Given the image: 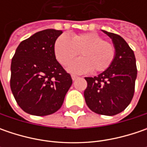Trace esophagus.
Here are the masks:
<instances>
[{
    "label": "esophagus",
    "mask_w": 147,
    "mask_h": 147,
    "mask_svg": "<svg viewBox=\"0 0 147 147\" xmlns=\"http://www.w3.org/2000/svg\"><path fill=\"white\" fill-rule=\"evenodd\" d=\"M72 79H73V80H74H74H76L77 78H78V76H76V75H72Z\"/></svg>",
    "instance_id": "obj_1"
}]
</instances>
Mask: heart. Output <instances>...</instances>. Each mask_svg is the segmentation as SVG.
<instances>
[{"instance_id":"b5f03b06","label":"heart","mask_w":147,"mask_h":147,"mask_svg":"<svg viewBox=\"0 0 147 147\" xmlns=\"http://www.w3.org/2000/svg\"><path fill=\"white\" fill-rule=\"evenodd\" d=\"M81 58L73 61L68 70L74 74H85L92 70L100 73L106 70L115 60V47L104 41L102 36L96 32L75 34L69 37L62 34L54 44V52L60 65H67L79 54Z\"/></svg>"}]
</instances>
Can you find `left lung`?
I'll list each match as a JSON object with an SVG mask.
<instances>
[{
	"label": "left lung",
	"mask_w": 147,
	"mask_h": 147,
	"mask_svg": "<svg viewBox=\"0 0 147 147\" xmlns=\"http://www.w3.org/2000/svg\"><path fill=\"white\" fill-rule=\"evenodd\" d=\"M104 32L112 39L116 55L112 65L98 76L85 78L84 91L89 109L103 115H115L125 110L134 95L138 70L132 49L119 35Z\"/></svg>",
	"instance_id": "8db88e82"
}]
</instances>
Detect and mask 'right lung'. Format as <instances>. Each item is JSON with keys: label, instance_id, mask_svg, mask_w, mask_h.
Instances as JSON below:
<instances>
[{"label": "right lung", "instance_id": "1", "mask_svg": "<svg viewBox=\"0 0 147 147\" xmlns=\"http://www.w3.org/2000/svg\"><path fill=\"white\" fill-rule=\"evenodd\" d=\"M61 30L37 32L21 42L11 61L10 88L24 112L45 116L63 105L72 78L55 59L54 44Z\"/></svg>", "mask_w": 147, "mask_h": 147}]
</instances>
